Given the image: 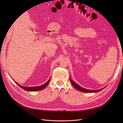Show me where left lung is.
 <instances>
[{
    "label": "left lung",
    "mask_w": 123,
    "mask_h": 123,
    "mask_svg": "<svg viewBox=\"0 0 123 123\" xmlns=\"http://www.w3.org/2000/svg\"><path fill=\"white\" fill-rule=\"evenodd\" d=\"M70 80L71 81V83L72 85L73 86L75 87L77 90H79L80 91H81V92H87V93H93V92H99L100 91H101L102 90H103V89L105 88L106 87H104L102 89H99V90H88V89H86L85 88H84L83 87H80V86H79L78 84H77L75 82H74V81L73 80H72L71 79V78H70Z\"/></svg>",
    "instance_id": "8db88e82"
}]
</instances>
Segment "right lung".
I'll list each match as a JSON object with an SVG mask.
<instances>
[{
    "label": "right lung",
    "mask_w": 123,
    "mask_h": 123,
    "mask_svg": "<svg viewBox=\"0 0 123 123\" xmlns=\"http://www.w3.org/2000/svg\"><path fill=\"white\" fill-rule=\"evenodd\" d=\"M50 79L51 78H50L49 80L47 81V82H46L43 85L39 86H36V87H25V86H23L20 85L19 84H18L17 82H16V81H15V83H16L17 85L19 86L20 87H21L22 89H23L25 90L28 91H39L41 90H43V89L45 88V87H47V86L49 84L50 81Z\"/></svg>",
    "instance_id": "obj_1"
}]
</instances>
